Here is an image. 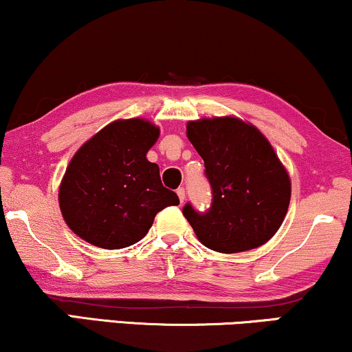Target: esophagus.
Here are the masks:
<instances>
[{"label": "esophagus", "instance_id": "34e87169", "mask_svg": "<svg viewBox=\"0 0 352 352\" xmlns=\"http://www.w3.org/2000/svg\"><path fill=\"white\" fill-rule=\"evenodd\" d=\"M176 194H177V197H179V202L181 204L184 202V199H186V189H184V187H179V189L176 190Z\"/></svg>", "mask_w": 352, "mask_h": 352}]
</instances>
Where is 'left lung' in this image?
Here are the masks:
<instances>
[{
  "label": "left lung",
  "instance_id": "1",
  "mask_svg": "<svg viewBox=\"0 0 352 352\" xmlns=\"http://www.w3.org/2000/svg\"><path fill=\"white\" fill-rule=\"evenodd\" d=\"M187 137L204 160L212 204L199 212L187 202V218L205 248L223 254L265 244L285 220L289 176L272 145L254 126L236 118L187 124Z\"/></svg>",
  "mask_w": 352,
  "mask_h": 352
}]
</instances>
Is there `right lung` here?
<instances>
[{
	"mask_svg": "<svg viewBox=\"0 0 352 352\" xmlns=\"http://www.w3.org/2000/svg\"><path fill=\"white\" fill-rule=\"evenodd\" d=\"M158 135V127L135 118L111 122L82 145L59 187L63 218L77 236L103 249L127 248L147 234L158 212L179 204L145 157Z\"/></svg>",
	"mask_w": 352,
	"mask_h": 352,
	"instance_id": "right-lung-1",
	"label": "right lung"
}]
</instances>
